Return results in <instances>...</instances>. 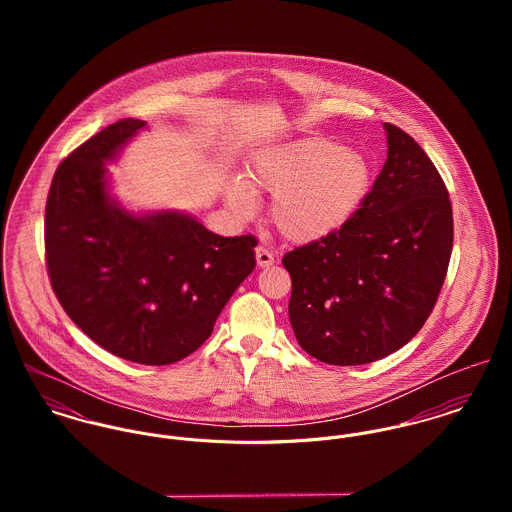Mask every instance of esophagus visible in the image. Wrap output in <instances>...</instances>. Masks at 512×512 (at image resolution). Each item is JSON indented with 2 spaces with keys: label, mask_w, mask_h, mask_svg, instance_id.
<instances>
[{
  "label": "esophagus",
  "mask_w": 512,
  "mask_h": 512,
  "mask_svg": "<svg viewBox=\"0 0 512 512\" xmlns=\"http://www.w3.org/2000/svg\"><path fill=\"white\" fill-rule=\"evenodd\" d=\"M256 262H258L260 268H270L274 264V254L268 248L258 246L256 248Z\"/></svg>",
  "instance_id": "obj_1"
}]
</instances>
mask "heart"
Masks as SVG:
<instances>
[{"instance_id":"b5f03b06","label":"heart","mask_w":512,"mask_h":512,"mask_svg":"<svg viewBox=\"0 0 512 512\" xmlns=\"http://www.w3.org/2000/svg\"><path fill=\"white\" fill-rule=\"evenodd\" d=\"M370 181L365 157L327 140H299L262 151L250 173L254 191L274 195L270 217L292 242H313L341 228L359 209ZM226 199L238 215L256 209L252 191L232 179Z\"/></svg>"}]
</instances>
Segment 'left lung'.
<instances>
[{
  "mask_svg": "<svg viewBox=\"0 0 512 512\" xmlns=\"http://www.w3.org/2000/svg\"><path fill=\"white\" fill-rule=\"evenodd\" d=\"M384 132L386 163L361 209L282 260L295 339L327 365L402 349L430 317L449 266L453 217L438 169L406 132Z\"/></svg>",
  "mask_w": 512,
  "mask_h": 512,
  "instance_id": "1",
  "label": "left lung"
}]
</instances>
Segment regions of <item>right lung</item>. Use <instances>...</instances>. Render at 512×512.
I'll return each instance as SVG.
<instances>
[{"mask_svg": "<svg viewBox=\"0 0 512 512\" xmlns=\"http://www.w3.org/2000/svg\"><path fill=\"white\" fill-rule=\"evenodd\" d=\"M146 122L110 124L55 171L45 254L67 315L108 353L163 366L197 351L254 270V236H219L179 211L136 215L112 195L106 163Z\"/></svg>", "mask_w": 512, "mask_h": 512, "instance_id": "right-lung-1", "label": "right lung"}]
</instances>
